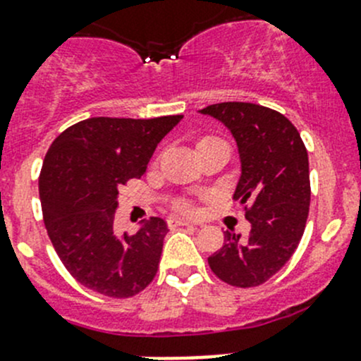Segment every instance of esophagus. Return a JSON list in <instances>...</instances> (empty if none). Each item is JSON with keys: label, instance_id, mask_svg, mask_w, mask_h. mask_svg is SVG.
I'll list each match as a JSON object with an SVG mask.
<instances>
[{"label": "esophagus", "instance_id": "1", "mask_svg": "<svg viewBox=\"0 0 361 361\" xmlns=\"http://www.w3.org/2000/svg\"><path fill=\"white\" fill-rule=\"evenodd\" d=\"M167 226L171 227V229H174V227H194V224H190V222H187V220H183V219H169L167 220Z\"/></svg>", "mask_w": 361, "mask_h": 361}]
</instances>
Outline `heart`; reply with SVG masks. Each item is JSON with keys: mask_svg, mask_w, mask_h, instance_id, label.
<instances>
[{"mask_svg": "<svg viewBox=\"0 0 361 361\" xmlns=\"http://www.w3.org/2000/svg\"><path fill=\"white\" fill-rule=\"evenodd\" d=\"M174 212L181 213V215H192V213H194V206L188 201H178L176 204H174Z\"/></svg>", "mask_w": 361, "mask_h": 361, "instance_id": "1", "label": "heart"}]
</instances>
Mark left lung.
Wrapping results in <instances>:
<instances>
[{"label":"left lung","instance_id":"obj_1","mask_svg":"<svg viewBox=\"0 0 361 361\" xmlns=\"http://www.w3.org/2000/svg\"><path fill=\"white\" fill-rule=\"evenodd\" d=\"M222 121L236 139L241 178L234 201L250 222L247 238L224 233L208 257L213 274L233 288H257L284 268L298 248L310 206L309 153L295 125L277 111L248 102L201 109Z\"/></svg>","mask_w":361,"mask_h":361}]
</instances>
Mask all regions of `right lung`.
<instances>
[{"instance_id":"obj_1","label":"right lung","mask_w":361,"mask_h":361,"mask_svg":"<svg viewBox=\"0 0 361 361\" xmlns=\"http://www.w3.org/2000/svg\"><path fill=\"white\" fill-rule=\"evenodd\" d=\"M181 118H90L49 146L38 178L42 215L56 254L84 288L130 298L155 279L166 220L152 216L135 234L116 236L118 194L145 174L160 139Z\"/></svg>"}]
</instances>
